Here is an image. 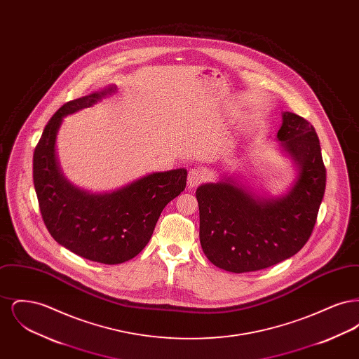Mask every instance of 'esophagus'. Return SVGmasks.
Segmentation results:
<instances>
[{"mask_svg": "<svg viewBox=\"0 0 359 359\" xmlns=\"http://www.w3.org/2000/svg\"><path fill=\"white\" fill-rule=\"evenodd\" d=\"M205 179V173L201 168H192L188 172L187 184L188 187H196L202 183Z\"/></svg>", "mask_w": 359, "mask_h": 359, "instance_id": "34e87169", "label": "esophagus"}]
</instances>
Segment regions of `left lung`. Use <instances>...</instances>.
<instances>
[{
  "label": "left lung",
  "mask_w": 359,
  "mask_h": 359,
  "mask_svg": "<svg viewBox=\"0 0 359 359\" xmlns=\"http://www.w3.org/2000/svg\"><path fill=\"white\" fill-rule=\"evenodd\" d=\"M299 167L290 192L255 198L234 182L196 189L199 237L205 257L227 272H255L294 256L312 234L325 189V167L315 128L285 111L277 133Z\"/></svg>",
  "instance_id": "1"
}]
</instances>
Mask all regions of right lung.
<instances>
[{
  "mask_svg": "<svg viewBox=\"0 0 359 359\" xmlns=\"http://www.w3.org/2000/svg\"><path fill=\"white\" fill-rule=\"evenodd\" d=\"M109 87L65 103L46 125L34 152V184L46 227L57 243L86 259L116 265L136 257L149 242L164 207L184 191V168L156 172L111 194H88L62 176L55 138L63 117L90 107Z\"/></svg>",
  "mask_w": 359,
  "mask_h": 359,
  "instance_id": "obj_1",
  "label": "right lung"
}]
</instances>
